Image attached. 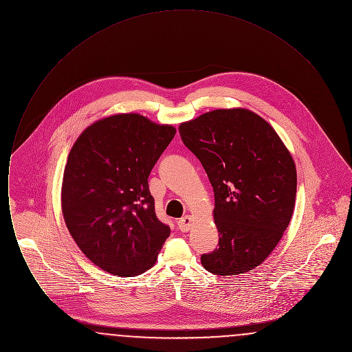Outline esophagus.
<instances>
[{
	"mask_svg": "<svg viewBox=\"0 0 352 352\" xmlns=\"http://www.w3.org/2000/svg\"><path fill=\"white\" fill-rule=\"evenodd\" d=\"M192 223H194V219L191 218V217H184V218L178 220V228L182 232H188L191 226H192Z\"/></svg>",
	"mask_w": 352,
	"mask_h": 352,
	"instance_id": "34e87169",
	"label": "esophagus"
}]
</instances>
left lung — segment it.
<instances>
[{"instance_id": "left-lung-1", "label": "left lung", "mask_w": 352, "mask_h": 352, "mask_svg": "<svg viewBox=\"0 0 352 352\" xmlns=\"http://www.w3.org/2000/svg\"><path fill=\"white\" fill-rule=\"evenodd\" d=\"M179 134L215 194L219 248L201 254V265L218 276L258 267L293 215L297 170L290 151L264 118L244 108L203 113L182 122Z\"/></svg>"}]
</instances>
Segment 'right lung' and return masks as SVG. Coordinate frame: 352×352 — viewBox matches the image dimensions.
Here are the masks:
<instances>
[{"mask_svg":"<svg viewBox=\"0 0 352 352\" xmlns=\"http://www.w3.org/2000/svg\"><path fill=\"white\" fill-rule=\"evenodd\" d=\"M175 128L118 113L84 129L69 151L62 184L68 231L95 265L120 277L151 269L170 236L148 178Z\"/></svg>","mask_w":352,"mask_h":352,"instance_id":"right-lung-1","label":"right lung"}]
</instances>
